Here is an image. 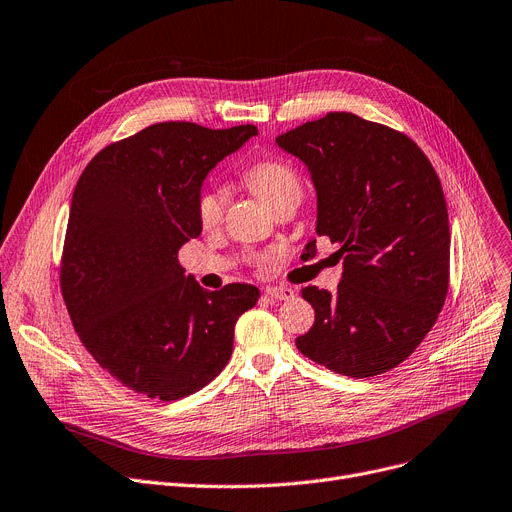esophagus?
<instances>
[{
	"label": "esophagus",
	"mask_w": 512,
	"mask_h": 512,
	"mask_svg": "<svg viewBox=\"0 0 512 512\" xmlns=\"http://www.w3.org/2000/svg\"><path fill=\"white\" fill-rule=\"evenodd\" d=\"M265 294L276 301H290L294 297V290L288 286H267Z\"/></svg>",
	"instance_id": "esophagus-1"
}]
</instances>
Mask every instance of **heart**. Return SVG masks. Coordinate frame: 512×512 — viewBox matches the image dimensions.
<instances>
[{
	"mask_svg": "<svg viewBox=\"0 0 512 512\" xmlns=\"http://www.w3.org/2000/svg\"><path fill=\"white\" fill-rule=\"evenodd\" d=\"M247 182L255 195L267 205H274L284 197L301 195V180L284 161H259L247 170ZM226 205V193L220 186L205 188L197 201V218L205 228L218 226Z\"/></svg>",
	"mask_w": 512,
	"mask_h": 512,
	"instance_id": "obj_1",
	"label": "heart"
}]
</instances>
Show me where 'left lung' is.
Returning a JSON list of instances; mask_svg holds the SVG:
<instances>
[{
    "instance_id": "1",
    "label": "left lung",
    "mask_w": 512,
    "mask_h": 512,
    "mask_svg": "<svg viewBox=\"0 0 512 512\" xmlns=\"http://www.w3.org/2000/svg\"><path fill=\"white\" fill-rule=\"evenodd\" d=\"M276 143L307 166L315 232L336 242L342 259L336 292L301 288L315 324L297 348L348 378L396 367L432 330L448 292L450 228L436 170L402 132L346 112ZM305 251H317L315 238Z\"/></svg>"
}]
</instances>
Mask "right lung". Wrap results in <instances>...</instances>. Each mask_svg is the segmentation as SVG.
I'll return each mask as SVG.
<instances>
[{"label": "right lung", "mask_w": 512, "mask_h": 512, "mask_svg": "<svg viewBox=\"0 0 512 512\" xmlns=\"http://www.w3.org/2000/svg\"><path fill=\"white\" fill-rule=\"evenodd\" d=\"M255 134L253 124H153L99 151L76 182L62 294L87 351L134 392L178 400L230 361L236 319L259 290L209 292L184 274L178 251L203 230V180Z\"/></svg>", "instance_id": "1"}]
</instances>
